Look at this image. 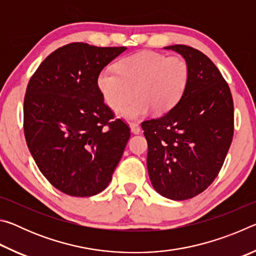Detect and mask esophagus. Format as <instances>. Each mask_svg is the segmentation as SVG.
Here are the masks:
<instances>
[{
    "mask_svg": "<svg viewBox=\"0 0 256 256\" xmlns=\"http://www.w3.org/2000/svg\"><path fill=\"white\" fill-rule=\"evenodd\" d=\"M130 128H131V131L134 134H138L141 132V128L138 123H130Z\"/></svg>",
    "mask_w": 256,
    "mask_h": 256,
    "instance_id": "esophagus-1",
    "label": "esophagus"
}]
</instances>
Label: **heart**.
<instances>
[{
  "label": "heart",
  "mask_w": 256,
  "mask_h": 256,
  "mask_svg": "<svg viewBox=\"0 0 256 256\" xmlns=\"http://www.w3.org/2000/svg\"><path fill=\"white\" fill-rule=\"evenodd\" d=\"M190 76L188 62L182 56L144 50L118 60L116 70L99 72L97 88L115 110L136 96L118 112L120 118L136 120L151 110L157 115L172 110L183 98Z\"/></svg>",
  "instance_id": "b5f03b06"
}]
</instances>
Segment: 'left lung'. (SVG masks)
<instances>
[{
  "label": "left lung",
  "mask_w": 256,
  "mask_h": 256,
  "mask_svg": "<svg viewBox=\"0 0 256 256\" xmlns=\"http://www.w3.org/2000/svg\"><path fill=\"white\" fill-rule=\"evenodd\" d=\"M164 48L188 62V86L172 110L141 126L151 184L160 196L182 201L202 193L222 170L234 136V102L228 84L206 55L186 45Z\"/></svg>",
  "instance_id": "obj_1"
}]
</instances>
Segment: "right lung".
I'll list each match as a JSON object with an SVG mask.
<instances>
[{
    "label": "right lung",
    "mask_w": 256,
    "mask_h": 256,
    "mask_svg": "<svg viewBox=\"0 0 256 256\" xmlns=\"http://www.w3.org/2000/svg\"><path fill=\"white\" fill-rule=\"evenodd\" d=\"M125 50L72 42L47 56L29 80L26 141L42 174L68 196L105 190L131 136L122 120H112L97 88L99 72Z\"/></svg>",
    "instance_id": "right-lung-1"
}]
</instances>
